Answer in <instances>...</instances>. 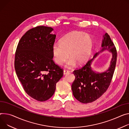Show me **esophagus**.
Instances as JSON below:
<instances>
[{
	"mask_svg": "<svg viewBox=\"0 0 129 129\" xmlns=\"http://www.w3.org/2000/svg\"><path fill=\"white\" fill-rule=\"evenodd\" d=\"M63 73H64V75H66V74L69 73V71H68V70H67V69H64V71H63Z\"/></svg>",
	"mask_w": 129,
	"mask_h": 129,
	"instance_id": "esophagus-1",
	"label": "esophagus"
}]
</instances>
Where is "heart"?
<instances>
[{
	"label": "heart",
	"mask_w": 129,
	"mask_h": 129,
	"mask_svg": "<svg viewBox=\"0 0 129 129\" xmlns=\"http://www.w3.org/2000/svg\"><path fill=\"white\" fill-rule=\"evenodd\" d=\"M92 46V39L89 34L78 31L69 33L61 39L60 43L52 45L53 59L57 64L62 65L69 54L71 58L67 62V66L74 65L75 62L82 64L90 56Z\"/></svg>",
	"instance_id": "1"
}]
</instances>
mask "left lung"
Returning <instances> with one entry per match:
<instances>
[{"mask_svg":"<svg viewBox=\"0 0 129 129\" xmlns=\"http://www.w3.org/2000/svg\"><path fill=\"white\" fill-rule=\"evenodd\" d=\"M102 47L100 52L108 50L112 52L113 55L108 71L99 74L93 72L91 68V63L99 52L96 53L93 58L88 61L83 67L73 72L75 76L72 85L73 95L81 103H88L96 101L106 92L111 83L117 61V50L107 33L104 36Z\"/></svg>","mask_w":129,"mask_h":129,"instance_id":"left-lung-1","label":"left lung"}]
</instances>
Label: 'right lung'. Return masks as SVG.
I'll use <instances>...</instances> for the list:
<instances>
[{
    "mask_svg": "<svg viewBox=\"0 0 129 129\" xmlns=\"http://www.w3.org/2000/svg\"><path fill=\"white\" fill-rule=\"evenodd\" d=\"M51 27L33 28L19 41L14 67L25 92L32 98L45 101L54 94L56 83L63 76V69L55 64L52 52L56 36Z\"/></svg>",
    "mask_w": 129,
    "mask_h": 129,
    "instance_id": "obj_1",
    "label": "right lung"
}]
</instances>
